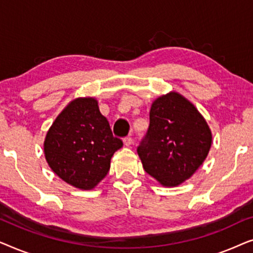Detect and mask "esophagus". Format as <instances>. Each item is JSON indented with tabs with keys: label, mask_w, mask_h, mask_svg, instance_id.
I'll list each match as a JSON object with an SVG mask.
<instances>
[{
	"label": "esophagus",
	"mask_w": 253,
	"mask_h": 253,
	"mask_svg": "<svg viewBox=\"0 0 253 253\" xmlns=\"http://www.w3.org/2000/svg\"><path fill=\"white\" fill-rule=\"evenodd\" d=\"M123 143H124V145H126V146H131V145H132V138L131 137H126L123 139Z\"/></svg>",
	"instance_id": "1"
}]
</instances>
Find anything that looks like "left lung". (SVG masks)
I'll return each mask as SVG.
<instances>
[{"mask_svg":"<svg viewBox=\"0 0 253 253\" xmlns=\"http://www.w3.org/2000/svg\"><path fill=\"white\" fill-rule=\"evenodd\" d=\"M212 146V132L195 105L177 92L151 106L147 134L137 148L145 171L164 186H177L195 174Z\"/></svg>","mask_w":253,"mask_h":253,"instance_id":"1","label":"left lung"}]
</instances>
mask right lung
I'll return each instance as SVG.
<instances>
[{
  "label": "right lung",
  "instance_id": "right-lung-1",
  "mask_svg": "<svg viewBox=\"0 0 253 253\" xmlns=\"http://www.w3.org/2000/svg\"><path fill=\"white\" fill-rule=\"evenodd\" d=\"M123 146L114 137L98 100L76 98L67 105L47 131L44 158L61 179L81 190L94 189L110 168V159Z\"/></svg>",
  "mask_w": 253,
  "mask_h": 253
}]
</instances>
